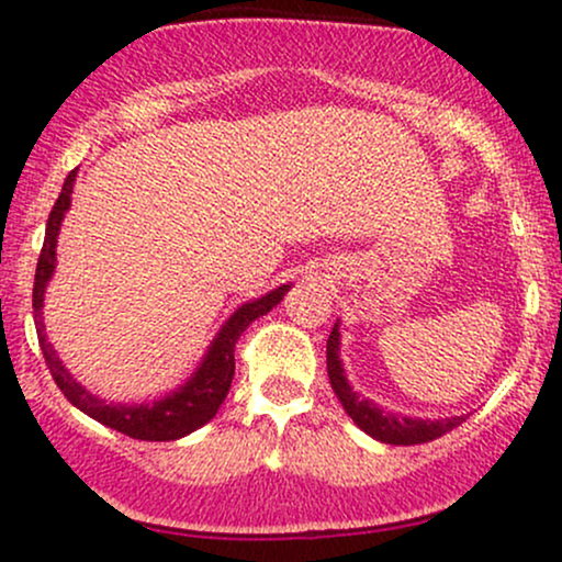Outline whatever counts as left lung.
<instances>
[{"instance_id":"1","label":"left lung","mask_w":562,"mask_h":562,"mask_svg":"<svg viewBox=\"0 0 562 562\" xmlns=\"http://www.w3.org/2000/svg\"><path fill=\"white\" fill-rule=\"evenodd\" d=\"M338 346H340V333H338V325H335L330 338H327V375H330L333 391L335 396H338V402L344 404L348 417H351L364 434H370L372 438H378V441L383 443L412 447V443L434 441V438L449 434L451 428L465 423V417H447V420H412V417L389 415V412L380 409L378 404L367 402V398H359L357 393L351 391V385H348V380L344 375Z\"/></svg>"}]
</instances>
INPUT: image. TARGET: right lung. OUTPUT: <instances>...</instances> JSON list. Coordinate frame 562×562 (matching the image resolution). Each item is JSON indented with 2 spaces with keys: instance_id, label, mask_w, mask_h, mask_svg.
<instances>
[{
  "instance_id": "1",
  "label": "right lung",
  "mask_w": 562,
  "mask_h": 562,
  "mask_svg": "<svg viewBox=\"0 0 562 562\" xmlns=\"http://www.w3.org/2000/svg\"><path fill=\"white\" fill-rule=\"evenodd\" d=\"M74 179L76 169L68 173L66 182H63L60 195H57L53 211L47 218V232H44V245L42 254H38L36 263V277H34V322H36V335L38 346H42L44 362H47L49 372H53L57 389L66 393V398L74 406H79L83 415H89L92 420L108 425V428L126 434L128 438H139V441H177L192 430H198L200 425H205L211 417L216 415L218 406L227 398L232 375H235V344L240 338L245 327L254 319L263 317L269 308H274L282 301V295L288 293L290 285L274 288L272 293L261 295L259 301L243 303L235 314L227 319V325L222 327V333L216 335V340L211 344L209 353H205L203 364L198 367L195 375L190 378V383L182 385L179 391L169 393L166 398L153 404H105L102 398L92 396L89 391H83L70 372L63 367L53 346L47 344V335H44L42 325V303H44V288H47L49 277L55 272V245H57V232H60V222L66 216L70 205V192H74Z\"/></svg>"
}]
</instances>
